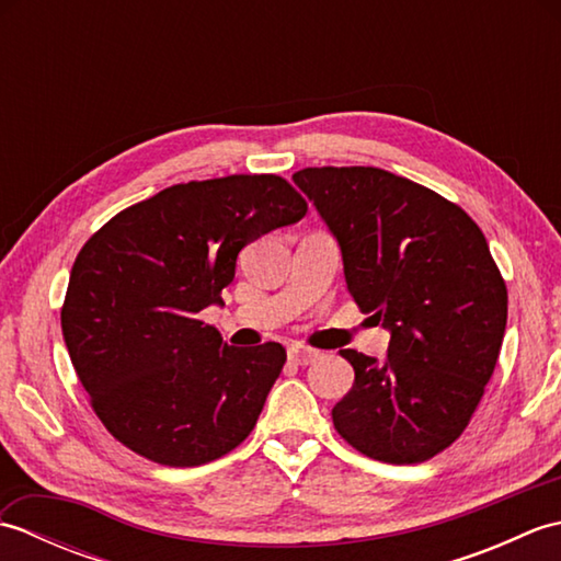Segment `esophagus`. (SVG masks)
<instances>
[{
    "mask_svg": "<svg viewBox=\"0 0 561 561\" xmlns=\"http://www.w3.org/2000/svg\"><path fill=\"white\" fill-rule=\"evenodd\" d=\"M289 359L299 366H308L318 359V352L301 347V344H294V347H289Z\"/></svg>",
    "mask_w": 561,
    "mask_h": 561,
    "instance_id": "esophagus-1",
    "label": "esophagus"
}]
</instances>
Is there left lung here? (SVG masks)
<instances>
[{"mask_svg": "<svg viewBox=\"0 0 561 561\" xmlns=\"http://www.w3.org/2000/svg\"><path fill=\"white\" fill-rule=\"evenodd\" d=\"M291 181L337 241L352 299L390 332L383 362L340 350L354 386L332 408L337 434L374 460L434 458L468 426L502 350L508 296L484 233L434 190L374 165Z\"/></svg>", "mask_w": 561, "mask_h": 561, "instance_id": "1", "label": "left lung"}]
</instances>
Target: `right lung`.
<instances>
[{"mask_svg": "<svg viewBox=\"0 0 561 561\" xmlns=\"http://www.w3.org/2000/svg\"><path fill=\"white\" fill-rule=\"evenodd\" d=\"M306 209L279 175L214 178L161 190L83 243L62 335L93 412L121 444L195 468L253 432L287 352L279 342L229 347L197 313L224 304L241 248Z\"/></svg>", "mask_w": 561, "mask_h": 561, "instance_id": "right-lung-1", "label": "right lung"}]
</instances>
